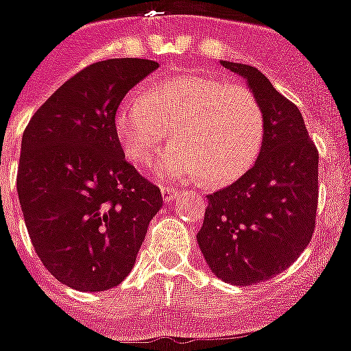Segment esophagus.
Listing matches in <instances>:
<instances>
[{"mask_svg":"<svg viewBox=\"0 0 351 351\" xmlns=\"http://www.w3.org/2000/svg\"><path fill=\"white\" fill-rule=\"evenodd\" d=\"M178 196V191L173 189V187H162V200L166 202V204H169V202H173Z\"/></svg>","mask_w":351,"mask_h":351,"instance_id":"esophagus-1","label":"esophagus"}]
</instances>
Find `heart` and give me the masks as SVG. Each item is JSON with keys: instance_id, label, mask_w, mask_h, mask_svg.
Segmentation results:
<instances>
[{"instance_id": "b5f03b06", "label": "heart", "mask_w": 351, "mask_h": 351, "mask_svg": "<svg viewBox=\"0 0 351 351\" xmlns=\"http://www.w3.org/2000/svg\"><path fill=\"white\" fill-rule=\"evenodd\" d=\"M153 166L156 178H205L227 184L249 169L263 144V113L243 86L210 75L182 73L128 95L115 111V135L135 167H144L169 136Z\"/></svg>"}]
</instances>
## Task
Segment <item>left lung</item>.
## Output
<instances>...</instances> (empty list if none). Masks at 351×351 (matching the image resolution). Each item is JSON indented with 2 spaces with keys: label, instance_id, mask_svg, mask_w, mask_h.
I'll use <instances>...</instances> for the list:
<instances>
[{
  "label": "left lung",
  "instance_id": "1",
  "mask_svg": "<svg viewBox=\"0 0 351 351\" xmlns=\"http://www.w3.org/2000/svg\"><path fill=\"white\" fill-rule=\"evenodd\" d=\"M221 64L243 77L256 97L263 113V144L241 178L207 196L196 240L215 276L247 287L281 274L312 240L319 153L298 106L258 68Z\"/></svg>",
  "mask_w": 351,
  "mask_h": 351
}]
</instances>
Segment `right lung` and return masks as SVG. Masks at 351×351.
Listing matches in <instances>:
<instances>
[{
	"label": "right lung",
	"instance_id": "right-lung-1",
	"mask_svg": "<svg viewBox=\"0 0 351 351\" xmlns=\"http://www.w3.org/2000/svg\"><path fill=\"white\" fill-rule=\"evenodd\" d=\"M158 68L147 59L93 62L34 113L23 133L18 196L41 263L59 283L102 292L135 265L160 189L124 158L115 111Z\"/></svg>",
	"mask_w": 351,
	"mask_h": 351
}]
</instances>
